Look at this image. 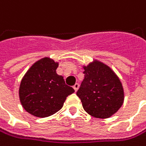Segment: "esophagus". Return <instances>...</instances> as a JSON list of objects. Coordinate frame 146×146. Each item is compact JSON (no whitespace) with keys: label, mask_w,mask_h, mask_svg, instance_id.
Instances as JSON below:
<instances>
[{"label":"esophagus","mask_w":146,"mask_h":146,"mask_svg":"<svg viewBox=\"0 0 146 146\" xmlns=\"http://www.w3.org/2000/svg\"><path fill=\"white\" fill-rule=\"evenodd\" d=\"M73 89L75 90V91L76 92L78 90V89H79V84H76L74 86H73Z\"/></svg>","instance_id":"1"}]
</instances>
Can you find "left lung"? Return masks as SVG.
Listing matches in <instances>:
<instances>
[{"instance_id":"1","label":"left lung","mask_w":146,"mask_h":146,"mask_svg":"<svg viewBox=\"0 0 146 146\" xmlns=\"http://www.w3.org/2000/svg\"><path fill=\"white\" fill-rule=\"evenodd\" d=\"M84 70V79L76 94L84 111L97 118H108L124 101V90L119 78L108 66L95 60Z\"/></svg>"}]
</instances>
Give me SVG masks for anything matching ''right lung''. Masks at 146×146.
I'll list each match as a JSON object with an SVG mask.
<instances>
[{
    "label": "right lung",
    "instance_id": "obj_1",
    "mask_svg": "<svg viewBox=\"0 0 146 146\" xmlns=\"http://www.w3.org/2000/svg\"><path fill=\"white\" fill-rule=\"evenodd\" d=\"M58 62L49 57L36 62L28 70L19 85V100L29 113L47 117L58 112L66 97L75 90L56 74Z\"/></svg>",
    "mask_w": 146,
    "mask_h": 146
}]
</instances>
